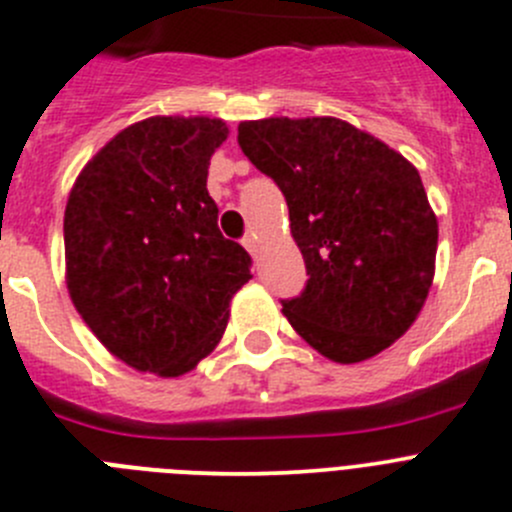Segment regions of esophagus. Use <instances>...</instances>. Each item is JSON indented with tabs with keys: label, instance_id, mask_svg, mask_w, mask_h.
<instances>
[{
	"label": "esophagus",
	"instance_id": "1",
	"mask_svg": "<svg viewBox=\"0 0 512 512\" xmlns=\"http://www.w3.org/2000/svg\"><path fill=\"white\" fill-rule=\"evenodd\" d=\"M242 245H245V250L250 252L252 257H257V252H260V237H257L255 232H250L245 240H242Z\"/></svg>",
	"mask_w": 512,
	"mask_h": 512
}]
</instances>
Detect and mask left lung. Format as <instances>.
<instances>
[{
	"label": "left lung",
	"mask_w": 512,
	"mask_h": 512,
	"mask_svg": "<svg viewBox=\"0 0 512 512\" xmlns=\"http://www.w3.org/2000/svg\"><path fill=\"white\" fill-rule=\"evenodd\" d=\"M247 159L275 179L308 270L283 315L336 364L389 348L424 308L437 260V214L417 166L341 118L242 121Z\"/></svg>",
	"instance_id": "obj_1"
}]
</instances>
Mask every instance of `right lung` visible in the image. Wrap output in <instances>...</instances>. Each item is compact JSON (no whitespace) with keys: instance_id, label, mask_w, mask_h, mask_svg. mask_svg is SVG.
Masks as SVG:
<instances>
[{"instance_id":"right-lung-1","label":"right lung","mask_w":512,"mask_h":512,"mask_svg":"<svg viewBox=\"0 0 512 512\" xmlns=\"http://www.w3.org/2000/svg\"><path fill=\"white\" fill-rule=\"evenodd\" d=\"M222 118L151 116L83 166L65 207L70 300L118 361L164 379L189 374L222 341L229 303L252 278L224 240L207 191Z\"/></svg>"}]
</instances>
